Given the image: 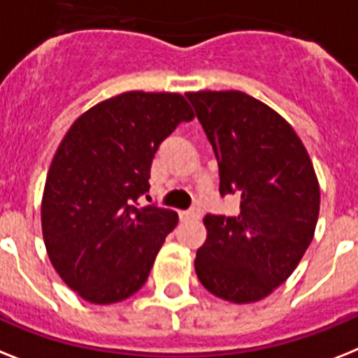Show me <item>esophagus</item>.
Listing matches in <instances>:
<instances>
[{"label":"esophagus","mask_w":358,"mask_h":358,"mask_svg":"<svg viewBox=\"0 0 358 358\" xmlns=\"http://www.w3.org/2000/svg\"><path fill=\"white\" fill-rule=\"evenodd\" d=\"M201 215H203V212H201V208H197V206H194V208H190V210L181 212V217H182V220H185V221L201 220Z\"/></svg>","instance_id":"obj_1"}]
</instances>
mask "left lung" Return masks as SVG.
Wrapping results in <instances>:
<instances>
[{
    "label": "left lung",
    "mask_w": 358,
    "mask_h": 358,
    "mask_svg": "<svg viewBox=\"0 0 358 358\" xmlns=\"http://www.w3.org/2000/svg\"><path fill=\"white\" fill-rule=\"evenodd\" d=\"M220 164V194H238L239 214L205 215L196 273L206 291L258 302L292 274L313 241L318 179L291 124L241 91L186 93Z\"/></svg>",
    "instance_id": "1"
}]
</instances>
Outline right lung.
I'll return each mask as SVG.
<instances>
[{
	"label": "right lung",
	"instance_id": "1",
	"mask_svg": "<svg viewBox=\"0 0 358 358\" xmlns=\"http://www.w3.org/2000/svg\"><path fill=\"white\" fill-rule=\"evenodd\" d=\"M192 119L182 94L128 91L80 115L56 150L41 232L56 273L87 302H120L146 283L179 217L137 199L162 141Z\"/></svg>",
	"mask_w": 358,
	"mask_h": 358
}]
</instances>
